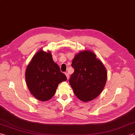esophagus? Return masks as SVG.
I'll list each match as a JSON object with an SVG mask.
<instances>
[{"label": "esophagus", "mask_w": 135, "mask_h": 135, "mask_svg": "<svg viewBox=\"0 0 135 135\" xmlns=\"http://www.w3.org/2000/svg\"><path fill=\"white\" fill-rule=\"evenodd\" d=\"M65 76H66L67 79H69V77H70V75H69V74H68V73L65 72Z\"/></svg>", "instance_id": "1"}]
</instances>
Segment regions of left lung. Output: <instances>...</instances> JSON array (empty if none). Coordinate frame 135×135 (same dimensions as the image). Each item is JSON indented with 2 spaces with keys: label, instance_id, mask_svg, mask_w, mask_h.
Segmentation results:
<instances>
[{
  "label": "left lung",
  "instance_id": "8db88e82",
  "mask_svg": "<svg viewBox=\"0 0 135 135\" xmlns=\"http://www.w3.org/2000/svg\"><path fill=\"white\" fill-rule=\"evenodd\" d=\"M74 72L69 82L76 97L84 102L90 101L98 96L105 87L107 71L93 52L84 51L72 60Z\"/></svg>",
  "mask_w": 135,
  "mask_h": 135
}]
</instances>
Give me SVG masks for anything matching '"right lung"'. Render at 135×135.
Here are the masks:
<instances>
[{
	"label": "right lung",
	"mask_w": 135,
	"mask_h": 135,
	"mask_svg": "<svg viewBox=\"0 0 135 135\" xmlns=\"http://www.w3.org/2000/svg\"><path fill=\"white\" fill-rule=\"evenodd\" d=\"M25 78L30 93L41 101L50 99L59 84L67 80L66 76L53 61L51 53L42 50L33 56L28 65Z\"/></svg>",
	"instance_id": "obj_1"
}]
</instances>
